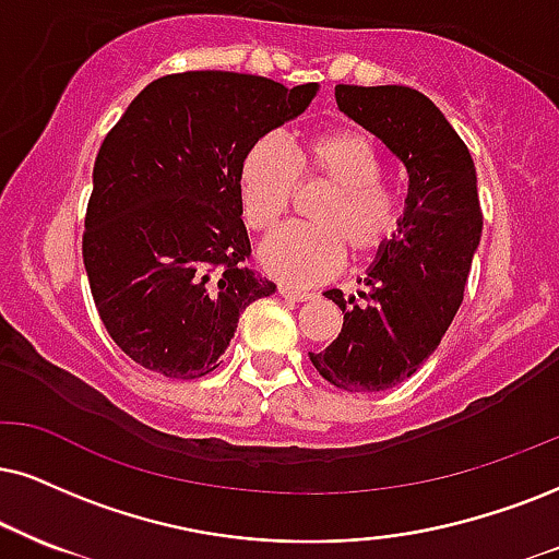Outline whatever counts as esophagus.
<instances>
[{
    "instance_id": "1",
    "label": "esophagus",
    "mask_w": 559,
    "mask_h": 559,
    "mask_svg": "<svg viewBox=\"0 0 559 559\" xmlns=\"http://www.w3.org/2000/svg\"><path fill=\"white\" fill-rule=\"evenodd\" d=\"M280 295L285 300H293V302H302V300L311 298V293L298 290V287H293V285H280Z\"/></svg>"
}]
</instances>
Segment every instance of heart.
I'll list each match as a JSON object with an SVG mask.
<instances>
[{
  "instance_id": "obj_1",
  "label": "heart",
  "mask_w": 559,
  "mask_h": 559,
  "mask_svg": "<svg viewBox=\"0 0 559 559\" xmlns=\"http://www.w3.org/2000/svg\"><path fill=\"white\" fill-rule=\"evenodd\" d=\"M378 144L357 129L336 127L302 136L290 157L272 136H261L238 163V199L251 230L269 233L290 212L298 186L326 183L311 206L313 225L282 227L261 246V266L293 285H313L340 272L347 257L368 261L402 230L404 202L383 181Z\"/></svg>"
}]
</instances>
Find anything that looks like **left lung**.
Segmentation results:
<instances>
[{
  "label": "left lung",
  "instance_id": "1",
  "mask_svg": "<svg viewBox=\"0 0 559 559\" xmlns=\"http://www.w3.org/2000/svg\"><path fill=\"white\" fill-rule=\"evenodd\" d=\"M334 95L409 174L402 230L360 280L362 302L323 293L342 308V332L323 353H308L336 389L373 394L417 373L464 300L481 236L477 174L464 140L419 90L336 85Z\"/></svg>",
  "mask_w": 559,
  "mask_h": 559
}]
</instances>
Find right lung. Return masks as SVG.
I'll return each instance as SVG.
<instances>
[{
	"instance_id": "add662e5",
	"label": "right lung",
	"mask_w": 559,
	"mask_h": 559,
	"mask_svg": "<svg viewBox=\"0 0 559 559\" xmlns=\"http://www.w3.org/2000/svg\"><path fill=\"white\" fill-rule=\"evenodd\" d=\"M316 90L215 69L165 74L106 134L82 259L103 326L136 365L183 381L212 373L246 306L277 290L248 266L238 163Z\"/></svg>"
}]
</instances>
